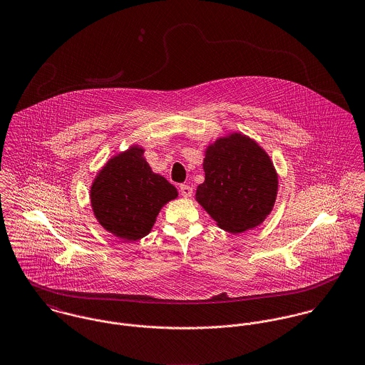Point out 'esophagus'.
<instances>
[{
    "label": "esophagus",
    "instance_id": "1",
    "mask_svg": "<svg viewBox=\"0 0 365 365\" xmlns=\"http://www.w3.org/2000/svg\"><path fill=\"white\" fill-rule=\"evenodd\" d=\"M180 195L183 196V197H186V199H189V197H192V195H193V189L190 187V186H187V185H180Z\"/></svg>",
    "mask_w": 365,
    "mask_h": 365
}]
</instances>
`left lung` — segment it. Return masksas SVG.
<instances>
[{
	"mask_svg": "<svg viewBox=\"0 0 365 365\" xmlns=\"http://www.w3.org/2000/svg\"><path fill=\"white\" fill-rule=\"evenodd\" d=\"M196 200L221 230L240 234L273 210L279 179L270 157L252 138L234 133L207 147Z\"/></svg>",
	"mask_w": 365,
	"mask_h": 365,
	"instance_id": "1",
	"label": "left lung"
}]
</instances>
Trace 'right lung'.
Listing matches in <instances>:
<instances>
[{
    "mask_svg": "<svg viewBox=\"0 0 365 365\" xmlns=\"http://www.w3.org/2000/svg\"><path fill=\"white\" fill-rule=\"evenodd\" d=\"M176 197V187L151 170L138 145L109 160L91 186L96 220L124 241L148 235L161 208Z\"/></svg>",
    "mask_w": 365,
    "mask_h": 365,
    "instance_id": "1",
    "label": "right lung"
}]
</instances>
